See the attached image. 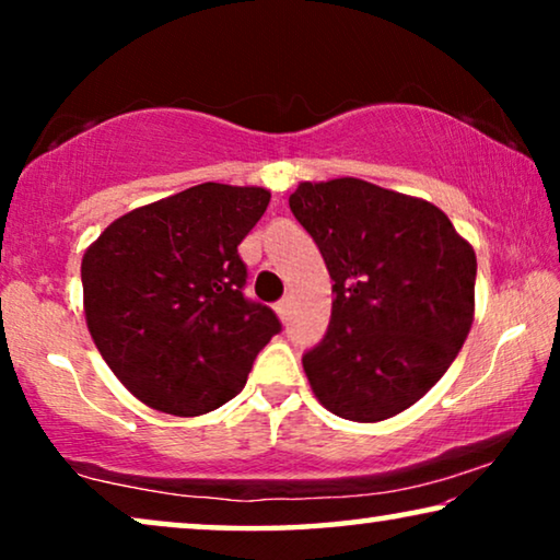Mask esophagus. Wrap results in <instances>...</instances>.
<instances>
[{"mask_svg":"<svg viewBox=\"0 0 560 560\" xmlns=\"http://www.w3.org/2000/svg\"><path fill=\"white\" fill-rule=\"evenodd\" d=\"M275 313H278V316L285 320L288 318V313H290V298H282V301L275 305Z\"/></svg>","mask_w":560,"mask_h":560,"instance_id":"1","label":"esophagus"}]
</instances>
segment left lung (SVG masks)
<instances>
[{"instance_id": "left-lung-1", "label": "left lung", "mask_w": 560, "mask_h": 560, "mask_svg": "<svg viewBox=\"0 0 560 560\" xmlns=\"http://www.w3.org/2000/svg\"><path fill=\"white\" fill-rule=\"evenodd\" d=\"M290 211L334 280L331 324L303 357L313 395L354 423L408 410L471 331L474 247L439 206L362 178L298 183Z\"/></svg>"}]
</instances>
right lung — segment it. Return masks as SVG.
<instances>
[{
  "label": "right lung",
  "instance_id": "add662e5",
  "mask_svg": "<svg viewBox=\"0 0 560 560\" xmlns=\"http://www.w3.org/2000/svg\"><path fill=\"white\" fill-rule=\"evenodd\" d=\"M270 190L201 183L114 219L81 259L83 313L98 354L137 400L194 418L242 393L280 331L242 295L240 247Z\"/></svg>",
  "mask_w": 560,
  "mask_h": 560
}]
</instances>
